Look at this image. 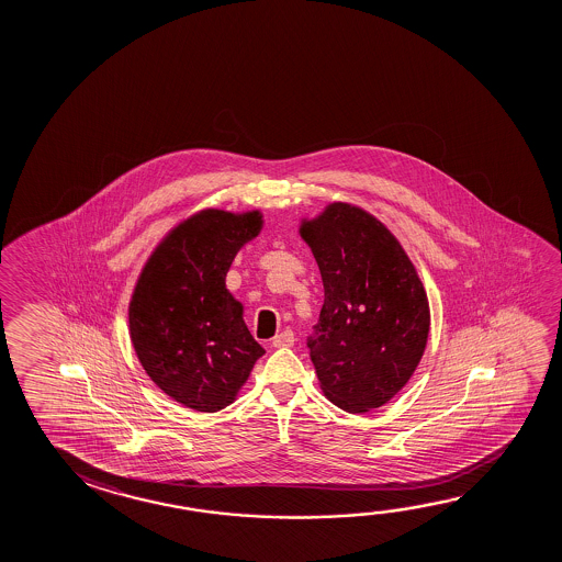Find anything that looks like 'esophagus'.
I'll return each mask as SVG.
<instances>
[{
    "label": "esophagus",
    "instance_id": "1",
    "mask_svg": "<svg viewBox=\"0 0 562 562\" xmlns=\"http://www.w3.org/2000/svg\"><path fill=\"white\" fill-rule=\"evenodd\" d=\"M294 333L290 331V329H285V331L278 333L277 337L272 339V347H277V349H282V347H292L294 345Z\"/></svg>",
    "mask_w": 562,
    "mask_h": 562
}]
</instances>
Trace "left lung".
Instances as JSON below:
<instances>
[{
    "mask_svg": "<svg viewBox=\"0 0 562 562\" xmlns=\"http://www.w3.org/2000/svg\"><path fill=\"white\" fill-rule=\"evenodd\" d=\"M300 233L325 290L307 337L313 367L333 404L364 414L396 396L424 357V284L396 237L349 203H333Z\"/></svg>",
    "mask_w": 562,
    "mask_h": 562,
    "instance_id": "1",
    "label": "left lung"
}]
</instances>
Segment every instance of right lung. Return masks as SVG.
I'll use <instances>...</instances> for the list:
<instances>
[{
  "label": "right lung",
  "mask_w": 562,
  "mask_h": 562,
  "mask_svg": "<svg viewBox=\"0 0 562 562\" xmlns=\"http://www.w3.org/2000/svg\"><path fill=\"white\" fill-rule=\"evenodd\" d=\"M258 212L207 210L178 225L148 258L130 304L133 347L165 394L195 412L229 405L265 349L225 288Z\"/></svg>",
  "instance_id": "add662e5"
}]
</instances>
